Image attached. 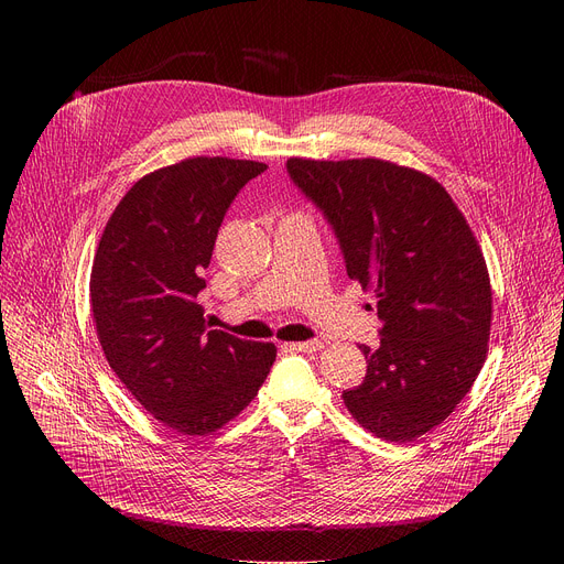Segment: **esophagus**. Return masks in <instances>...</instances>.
I'll list each match as a JSON object with an SVG mask.
<instances>
[{"label": "esophagus", "mask_w": 564, "mask_h": 564, "mask_svg": "<svg viewBox=\"0 0 564 564\" xmlns=\"http://www.w3.org/2000/svg\"><path fill=\"white\" fill-rule=\"evenodd\" d=\"M288 349H294V351H306V354H311V351H317V349H322V340H304V343H290V345H285Z\"/></svg>", "instance_id": "1"}]
</instances>
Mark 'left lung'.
I'll use <instances>...</instances> for the list:
<instances>
[{"label": "left lung", "instance_id": "left-lung-1", "mask_svg": "<svg viewBox=\"0 0 564 564\" xmlns=\"http://www.w3.org/2000/svg\"><path fill=\"white\" fill-rule=\"evenodd\" d=\"M288 173L327 217L349 279L372 290L381 343L343 393L361 427L409 443L446 421L476 381L491 329L485 256L432 175L387 160L290 158Z\"/></svg>", "mask_w": 564, "mask_h": 564}]
</instances>
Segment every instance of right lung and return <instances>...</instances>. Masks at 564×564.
Wrapping results in <instances>:
<instances>
[{
  "label": "right lung",
  "instance_id": "obj_1",
  "mask_svg": "<svg viewBox=\"0 0 564 564\" xmlns=\"http://www.w3.org/2000/svg\"><path fill=\"white\" fill-rule=\"evenodd\" d=\"M262 162L189 158L143 175L116 205L91 270L105 359L134 400L181 436H207L262 387L274 343L207 329L196 304L224 215Z\"/></svg>",
  "mask_w": 564,
  "mask_h": 564
}]
</instances>
